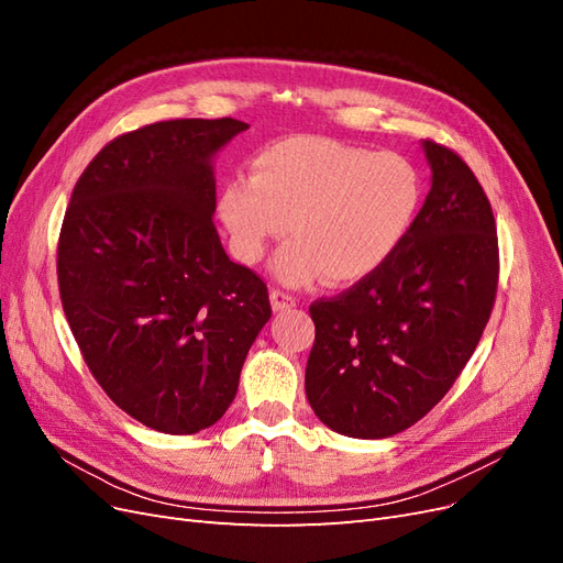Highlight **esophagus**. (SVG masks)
Listing matches in <instances>:
<instances>
[{
    "mask_svg": "<svg viewBox=\"0 0 563 563\" xmlns=\"http://www.w3.org/2000/svg\"><path fill=\"white\" fill-rule=\"evenodd\" d=\"M269 305H272V310H275V312H284V310L296 308V298L279 291V288H272V291H269Z\"/></svg>",
    "mask_w": 563,
    "mask_h": 563,
    "instance_id": "34e87169",
    "label": "esophagus"
}]
</instances>
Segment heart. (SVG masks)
<instances>
[{"mask_svg":"<svg viewBox=\"0 0 563 563\" xmlns=\"http://www.w3.org/2000/svg\"><path fill=\"white\" fill-rule=\"evenodd\" d=\"M422 203V178L399 152H371L327 135H286L249 162V178L218 192V220L240 263H272L282 284L364 282L399 251Z\"/></svg>","mask_w":563,"mask_h":563,"instance_id":"heart-1","label":"heart"}]
</instances>
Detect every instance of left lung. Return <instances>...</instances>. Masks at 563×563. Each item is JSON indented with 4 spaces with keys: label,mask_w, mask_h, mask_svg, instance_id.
<instances>
[{
    "label": "left lung",
    "mask_w": 563,
    "mask_h": 563,
    "mask_svg": "<svg viewBox=\"0 0 563 563\" xmlns=\"http://www.w3.org/2000/svg\"><path fill=\"white\" fill-rule=\"evenodd\" d=\"M432 187L399 251L345 294L310 305L305 391L338 434L385 439L446 395L479 345L498 288L484 187L453 150L422 141Z\"/></svg>",
    "instance_id": "1"
}]
</instances>
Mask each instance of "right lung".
I'll list each match as a JSON object with an SVG mask.
<instances>
[{
  "mask_svg": "<svg viewBox=\"0 0 563 563\" xmlns=\"http://www.w3.org/2000/svg\"><path fill=\"white\" fill-rule=\"evenodd\" d=\"M246 129L174 119L119 135L65 211L58 286L84 362L122 411L164 434L223 418L272 317L265 282L228 258L213 225V157Z\"/></svg>",
  "mask_w": 563,
  "mask_h": 563,
  "instance_id": "obj_1",
  "label": "right lung"
}]
</instances>
